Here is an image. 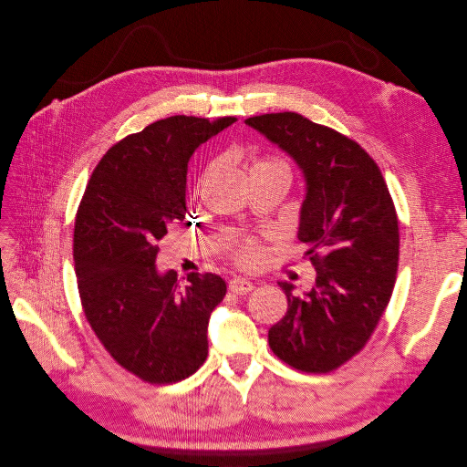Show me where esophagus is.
<instances>
[{
	"label": "esophagus",
	"mask_w": 467,
	"mask_h": 467,
	"mask_svg": "<svg viewBox=\"0 0 467 467\" xmlns=\"http://www.w3.org/2000/svg\"><path fill=\"white\" fill-rule=\"evenodd\" d=\"M228 286H230V291H232L234 295H247V293H251L253 288H254L253 281H249V279H245V277H234Z\"/></svg>",
	"instance_id": "esophagus-1"
}]
</instances>
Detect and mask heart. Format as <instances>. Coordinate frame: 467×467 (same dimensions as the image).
Returning a JSON list of instances; mask_svg holds the SVG:
<instances>
[{"instance_id":"obj_1","label":"heart","mask_w":467,"mask_h":467,"mask_svg":"<svg viewBox=\"0 0 467 467\" xmlns=\"http://www.w3.org/2000/svg\"><path fill=\"white\" fill-rule=\"evenodd\" d=\"M268 165H277V167H285L286 165L281 161V160H258L253 169H258V167H268ZM232 253L235 254V258L241 262V264H253L256 258H258V247L254 245L253 241H239L235 243V245L232 247Z\"/></svg>"}]
</instances>
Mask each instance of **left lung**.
<instances>
[{
    "instance_id": "obj_1",
    "label": "left lung",
    "mask_w": 467,
    "mask_h": 467,
    "mask_svg": "<svg viewBox=\"0 0 467 467\" xmlns=\"http://www.w3.org/2000/svg\"><path fill=\"white\" fill-rule=\"evenodd\" d=\"M245 125L304 176L298 239L317 272L304 295L279 281L288 307L268 332L270 348L298 370H335L361 351L393 293L399 226L391 195L370 155L337 130L295 112L249 118Z\"/></svg>"
}]
</instances>
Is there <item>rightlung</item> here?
Listing matches in <instances>:
<instances>
[{
	"label": "right lung",
	"mask_w": 467,
	"mask_h": 467,
	"mask_svg": "<svg viewBox=\"0 0 467 467\" xmlns=\"http://www.w3.org/2000/svg\"><path fill=\"white\" fill-rule=\"evenodd\" d=\"M235 118L172 116L106 151L87 184L74 228L85 317L106 351L150 384L188 379L207 359V327L226 295L214 274L181 288L155 264L171 224L186 220L192 153Z\"/></svg>",
	"instance_id": "obj_1"
}]
</instances>
